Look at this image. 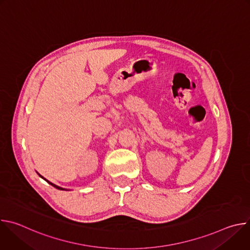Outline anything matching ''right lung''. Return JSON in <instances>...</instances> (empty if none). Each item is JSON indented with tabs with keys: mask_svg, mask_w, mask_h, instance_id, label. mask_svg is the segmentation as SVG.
Returning <instances> with one entry per match:
<instances>
[{
	"mask_svg": "<svg viewBox=\"0 0 250 250\" xmlns=\"http://www.w3.org/2000/svg\"><path fill=\"white\" fill-rule=\"evenodd\" d=\"M38 174H39V173H38ZM39 175H40V177H42V179H43V180H45V181H46V182H47V183H48V184H50V185H52V186H53V187H54V188H56V189H58V190H66V189H64V188H61V187H59V186H57V185H55V184H53V183H51V182H49V181H48V180H46V179H45V178H43V177H42V175H41V174H39Z\"/></svg>",
	"mask_w": 250,
	"mask_h": 250,
	"instance_id": "add662e5",
	"label": "right lung"
}]
</instances>
